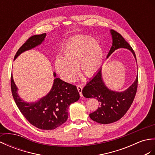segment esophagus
I'll return each mask as SVG.
<instances>
[{
    "label": "esophagus",
    "instance_id": "esophagus-1",
    "mask_svg": "<svg viewBox=\"0 0 155 155\" xmlns=\"http://www.w3.org/2000/svg\"><path fill=\"white\" fill-rule=\"evenodd\" d=\"M77 88H78V90L79 91V93H80V95L81 97H82L83 96V94H82V89H83V87H82L81 85H77Z\"/></svg>",
    "mask_w": 155,
    "mask_h": 155
}]
</instances>
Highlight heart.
<instances>
[{
	"instance_id": "heart-1",
	"label": "heart",
	"mask_w": 155,
	"mask_h": 155,
	"mask_svg": "<svg viewBox=\"0 0 155 155\" xmlns=\"http://www.w3.org/2000/svg\"><path fill=\"white\" fill-rule=\"evenodd\" d=\"M62 56L55 60L57 73L65 81H73L78 73L90 78L97 73L104 60V50L100 44L89 36H80L68 42Z\"/></svg>"
}]
</instances>
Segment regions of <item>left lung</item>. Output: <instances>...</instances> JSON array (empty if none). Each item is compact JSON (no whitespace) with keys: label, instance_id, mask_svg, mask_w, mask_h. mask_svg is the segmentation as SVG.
I'll list each match as a JSON object with an SVG mask.
<instances>
[{"label":"left lung","instance_id":"8db88e82","mask_svg":"<svg viewBox=\"0 0 155 155\" xmlns=\"http://www.w3.org/2000/svg\"><path fill=\"white\" fill-rule=\"evenodd\" d=\"M111 34L113 44L107 58L115 50L123 48L131 51L136 59L135 51L121 34L114 30H111ZM137 85L138 75L134 83L127 90L123 92L110 90L103 81L101 68L82 90L85 97L96 98L99 102L98 109L89 114L90 118L101 124H109L118 121L124 116L133 104L137 93Z\"/></svg>","mask_w":155,"mask_h":155}]
</instances>
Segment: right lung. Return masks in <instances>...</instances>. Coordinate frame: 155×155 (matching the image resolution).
<instances>
[{"label": "right lung", "instance_id": "right-lung-1", "mask_svg": "<svg viewBox=\"0 0 155 155\" xmlns=\"http://www.w3.org/2000/svg\"><path fill=\"white\" fill-rule=\"evenodd\" d=\"M46 35L44 33L29 38L17 51L14 60L24 51L40 45ZM54 76L56 77L55 73ZM10 84L13 98L20 112L30 124L42 130L54 129L66 122L69 106L80 99V94L75 85L57 78L54 79L52 88L48 94L34 103H26L20 98L12 75Z\"/></svg>", "mask_w": 155, "mask_h": 155}]
</instances>
